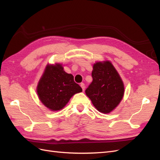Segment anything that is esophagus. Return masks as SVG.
I'll return each mask as SVG.
<instances>
[{
	"label": "esophagus",
	"instance_id": "34e87169",
	"mask_svg": "<svg viewBox=\"0 0 160 160\" xmlns=\"http://www.w3.org/2000/svg\"><path fill=\"white\" fill-rule=\"evenodd\" d=\"M80 86H81V88H82V90L84 91V88H85V85H84V83H81V84H80Z\"/></svg>",
	"mask_w": 160,
	"mask_h": 160
}]
</instances>
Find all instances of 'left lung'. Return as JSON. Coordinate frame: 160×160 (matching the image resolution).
I'll use <instances>...</instances> for the list:
<instances>
[{
	"label": "left lung",
	"instance_id": "left-lung-1",
	"mask_svg": "<svg viewBox=\"0 0 160 160\" xmlns=\"http://www.w3.org/2000/svg\"><path fill=\"white\" fill-rule=\"evenodd\" d=\"M92 82L85 90L93 105L102 113H109L120 103L124 95V84L109 61L94 63Z\"/></svg>",
	"mask_w": 160,
	"mask_h": 160
}]
</instances>
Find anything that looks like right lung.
<instances>
[{
	"mask_svg": "<svg viewBox=\"0 0 160 160\" xmlns=\"http://www.w3.org/2000/svg\"><path fill=\"white\" fill-rule=\"evenodd\" d=\"M82 89L68 74L62 64L47 65L37 87L39 100L51 111H60L69 102L73 95Z\"/></svg>",
	"mask_w": 160,
	"mask_h": 160,
	"instance_id": "add662e5",
	"label": "right lung"
}]
</instances>
